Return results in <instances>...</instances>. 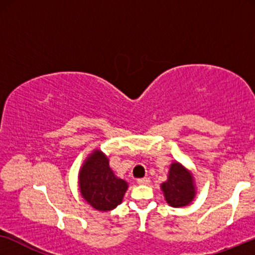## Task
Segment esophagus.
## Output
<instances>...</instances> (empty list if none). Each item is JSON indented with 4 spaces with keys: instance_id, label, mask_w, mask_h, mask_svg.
<instances>
[{
    "instance_id": "esophagus-1",
    "label": "esophagus",
    "mask_w": 255,
    "mask_h": 255,
    "mask_svg": "<svg viewBox=\"0 0 255 255\" xmlns=\"http://www.w3.org/2000/svg\"><path fill=\"white\" fill-rule=\"evenodd\" d=\"M137 182L139 184H149V182H151V181H149L148 177H142V179H138Z\"/></svg>"
}]
</instances>
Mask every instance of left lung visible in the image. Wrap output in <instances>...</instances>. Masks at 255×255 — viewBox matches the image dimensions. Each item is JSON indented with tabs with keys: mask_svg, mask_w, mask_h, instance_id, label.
<instances>
[{
	"mask_svg": "<svg viewBox=\"0 0 255 255\" xmlns=\"http://www.w3.org/2000/svg\"><path fill=\"white\" fill-rule=\"evenodd\" d=\"M161 190L170 207H186L194 200L196 194L193 174L181 163L173 162L167 181L161 184Z\"/></svg>",
	"mask_w": 255,
	"mask_h": 255,
	"instance_id": "8db88e82",
	"label": "left lung"
}]
</instances>
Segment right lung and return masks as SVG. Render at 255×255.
I'll list each match as a JSON object with an SVG mask.
<instances>
[{
    "mask_svg": "<svg viewBox=\"0 0 255 255\" xmlns=\"http://www.w3.org/2000/svg\"><path fill=\"white\" fill-rule=\"evenodd\" d=\"M79 187L87 203L99 211H109L122 203L128 183L115 175L109 159L95 149L80 169Z\"/></svg>",
    "mask_w": 255,
    "mask_h": 255,
    "instance_id": "obj_1",
    "label": "right lung"
}]
</instances>
